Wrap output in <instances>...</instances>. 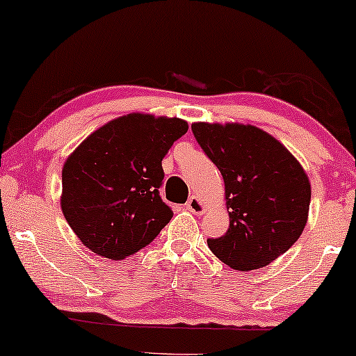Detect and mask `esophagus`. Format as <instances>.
<instances>
[{"mask_svg":"<svg viewBox=\"0 0 356 356\" xmlns=\"http://www.w3.org/2000/svg\"><path fill=\"white\" fill-rule=\"evenodd\" d=\"M185 206H186L188 211L193 213V214H203L204 209H206L204 204L201 203V200L198 198V196H191Z\"/></svg>","mask_w":356,"mask_h":356,"instance_id":"34e87169","label":"esophagus"}]
</instances>
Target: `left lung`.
I'll list each match as a JSON object with an SVG mask.
<instances>
[{
  "label": "left lung",
  "mask_w": 356,
  "mask_h": 356,
  "mask_svg": "<svg viewBox=\"0 0 356 356\" xmlns=\"http://www.w3.org/2000/svg\"><path fill=\"white\" fill-rule=\"evenodd\" d=\"M191 130L225 179L229 229L208 239L209 249L236 270L270 264L307 225L312 190L305 170L257 127L196 122Z\"/></svg>",
  "instance_id": "1"
}]
</instances>
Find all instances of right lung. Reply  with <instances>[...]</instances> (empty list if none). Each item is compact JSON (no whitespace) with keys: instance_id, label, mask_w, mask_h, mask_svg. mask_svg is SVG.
Returning a JSON list of instances; mask_svg holds the SVG:
<instances>
[{"instance_id":"right-lung-1","label":"right lung","mask_w":356,"mask_h":356,"mask_svg":"<svg viewBox=\"0 0 356 356\" xmlns=\"http://www.w3.org/2000/svg\"><path fill=\"white\" fill-rule=\"evenodd\" d=\"M188 131L181 118L129 113L90 134L63 168V214L92 252L113 261L138 252L168 225L161 160Z\"/></svg>"}]
</instances>
